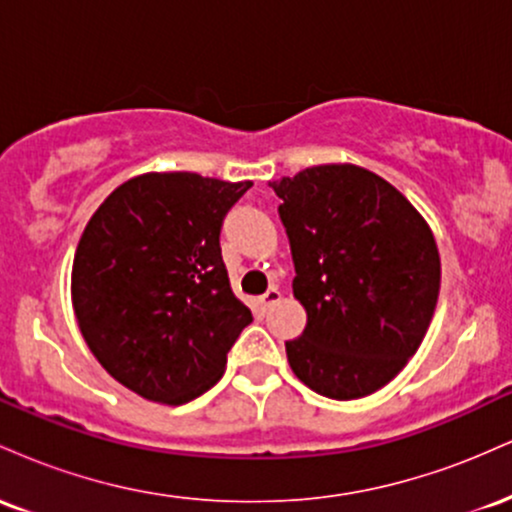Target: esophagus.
I'll list each match as a JSON object with an SVG mask.
<instances>
[{
	"mask_svg": "<svg viewBox=\"0 0 512 512\" xmlns=\"http://www.w3.org/2000/svg\"><path fill=\"white\" fill-rule=\"evenodd\" d=\"M279 301H281V291L276 289V286H272V289L264 293V296H260L262 310H269V308H272V305H276Z\"/></svg>",
	"mask_w": 512,
	"mask_h": 512,
	"instance_id": "obj_1",
	"label": "esophagus"
}]
</instances>
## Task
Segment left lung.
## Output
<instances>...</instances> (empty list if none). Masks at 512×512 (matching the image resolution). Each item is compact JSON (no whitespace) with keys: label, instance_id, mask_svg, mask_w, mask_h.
I'll return each mask as SVG.
<instances>
[{"label":"left lung","instance_id":"left-lung-1","mask_svg":"<svg viewBox=\"0 0 512 512\" xmlns=\"http://www.w3.org/2000/svg\"><path fill=\"white\" fill-rule=\"evenodd\" d=\"M291 243L293 296L308 322L286 342L317 395L380 390L424 342L440 293V255L424 216L397 187L354 163L269 182Z\"/></svg>","mask_w":512,"mask_h":512}]
</instances>
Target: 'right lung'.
Segmentation results:
<instances>
[{
	"label": "right lung",
	"mask_w": 512,
	"mask_h": 512,
	"mask_svg": "<svg viewBox=\"0 0 512 512\" xmlns=\"http://www.w3.org/2000/svg\"><path fill=\"white\" fill-rule=\"evenodd\" d=\"M250 187L144 173L86 223L72 264L74 315L96 361L134 395L175 407L219 383L252 322L219 245L223 216Z\"/></svg>",
	"instance_id": "add662e5"
}]
</instances>
